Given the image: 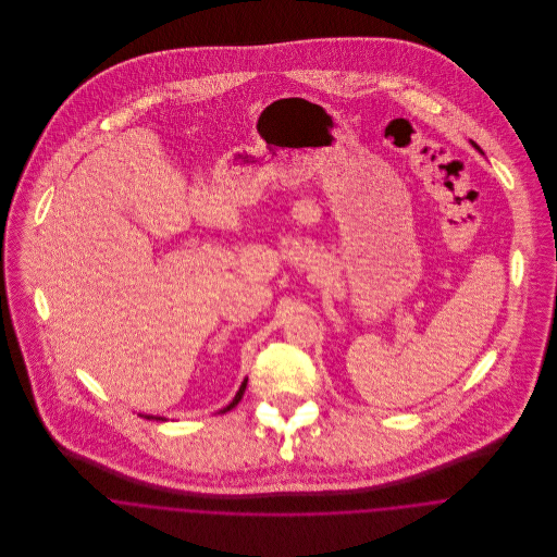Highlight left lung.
<instances>
[{"label":"left lung","instance_id":"1","mask_svg":"<svg viewBox=\"0 0 557 557\" xmlns=\"http://www.w3.org/2000/svg\"><path fill=\"white\" fill-rule=\"evenodd\" d=\"M474 146H476V144H474Z\"/></svg>","mask_w":557,"mask_h":557}]
</instances>
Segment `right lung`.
<instances>
[{
    "label": "right lung",
    "instance_id": "right-lung-1",
    "mask_svg": "<svg viewBox=\"0 0 557 557\" xmlns=\"http://www.w3.org/2000/svg\"><path fill=\"white\" fill-rule=\"evenodd\" d=\"M244 391H246V380H244V384H242V386H239L238 395H236V398H234V400H232V405H230V407H227V409H232V407H236V405H238L239 398H242V395H244ZM148 418H150V416H148Z\"/></svg>",
    "mask_w": 557,
    "mask_h": 557
}]
</instances>
